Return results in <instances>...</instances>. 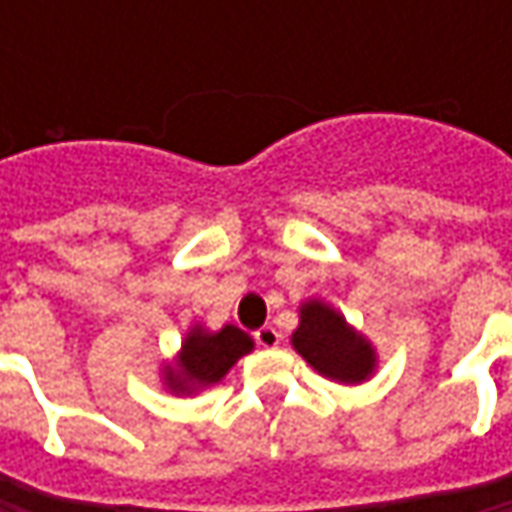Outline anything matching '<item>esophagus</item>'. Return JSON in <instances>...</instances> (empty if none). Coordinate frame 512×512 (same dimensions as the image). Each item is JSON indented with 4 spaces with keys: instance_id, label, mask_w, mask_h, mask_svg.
Wrapping results in <instances>:
<instances>
[{
    "instance_id": "obj_1",
    "label": "esophagus",
    "mask_w": 512,
    "mask_h": 512,
    "mask_svg": "<svg viewBox=\"0 0 512 512\" xmlns=\"http://www.w3.org/2000/svg\"><path fill=\"white\" fill-rule=\"evenodd\" d=\"M253 339H256L259 347H265V350H270V347H276V344L282 342V336H279L276 327H259V330L253 333Z\"/></svg>"
}]
</instances>
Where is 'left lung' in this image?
Returning <instances> with one entry per match:
<instances>
[{"mask_svg": "<svg viewBox=\"0 0 512 512\" xmlns=\"http://www.w3.org/2000/svg\"><path fill=\"white\" fill-rule=\"evenodd\" d=\"M293 347L316 373L342 384H359L376 370V350L359 330L347 325L339 310L319 299L299 307Z\"/></svg>", "mask_w": 512, "mask_h": 512, "instance_id": "left-lung-1", "label": "left lung"}]
</instances>
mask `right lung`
<instances>
[{
	"label": "right lung",
	"instance_id": "add662e5",
	"mask_svg": "<svg viewBox=\"0 0 512 512\" xmlns=\"http://www.w3.org/2000/svg\"><path fill=\"white\" fill-rule=\"evenodd\" d=\"M250 350H253V339L239 327L225 325L216 333H210L202 325L190 327L176 362L162 370L165 387L179 396L219 384L227 376V370Z\"/></svg>",
	"mask_w": 512,
	"mask_h": 512
}]
</instances>
